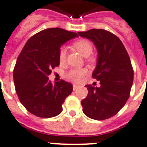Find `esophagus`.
Segmentation results:
<instances>
[{
    "instance_id": "esophagus-1",
    "label": "esophagus",
    "mask_w": 147,
    "mask_h": 147,
    "mask_svg": "<svg viewBox=\"0 0 147 147\" xmlns=\"http://www.w3.org/2000/svg\"><path fill=\"white\" fill-rule=\"evenodd\" d=\"M78 88H79V86H78V85H77V84H74V85H73V88H74V90L78 89Z\"/></svg>"
}]
</instances>
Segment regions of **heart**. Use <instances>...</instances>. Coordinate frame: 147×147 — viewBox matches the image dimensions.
I'll return each mask as SVG.
<instances>
[{"label": "heart", "mask_w": 147, "mask_h": 147, "mask_svg": "<svg viewBox=\"0 0 147 147\" xmlns=\"http://www.w3.org/2000/svg\"><path fill=\"white\" fill-rule=\"evenodd\" d=\"M73 47L78 51H79L83 56L87 57V61L88 63H93L94 58L89 56L92 53L93 47L92 43L88 40L80 39L73 43ZM66 50L64 47H62L59 51V59L61 63H63L66 61ZM87 70L85 69H71L66 73V78L69 81L74 82H81L84 77L86 75Z\"/></svg>", "instance_id": "b5f03b06"}]
</instances>
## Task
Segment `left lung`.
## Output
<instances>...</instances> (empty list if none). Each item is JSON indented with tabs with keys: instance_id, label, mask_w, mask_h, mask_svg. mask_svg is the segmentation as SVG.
I'll return each instance as SVG.
<instances>
[{
	"instance_id": "obj_1",
	"label": "left lung",
	"mask_w": 147,
	"mask_h": 147,
	"mask_svg": "<svg viewBox=\"0 0 147 147\" xmlns=\"http://www.w3.org/2000/svg\"><path fill=\"white\" fill-rule=\"evenodd\" d=\"M79 36L92 40L98 51L92 78L100 87L86 85L88 93L81 101L83 112L94 120L114 116L129 98L134 72L130 58L121 40L109 31L92 29L78 32Z\"/></svg>"
}]
</instances>
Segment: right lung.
<instances>
[{
  "label": "right lung",
  "instance_id": "1",
  "mask_svg": "<svg viewBox=\"0 0 147 147\" xmlns=\"http://www.w3.org/2000/svg\"><path fill=\"white\" fill-rule=\"evenodd\" d=\"M78 37L61 28H49L30 38L20 52L13 70L15 88L19 101L35 116L49 118L62 112V105L73 91V85L61 80H49L51 69L59 65L61 45Z\"/></svg>",
  "mask_w": 147,
  "mask_h": 147
}]
</instances>
